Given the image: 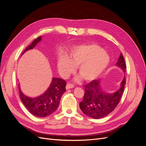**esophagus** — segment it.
I'll use <instances>...</instances> for the list:
<instances>
[{
    "label": "esophagus",
    "mask_w": 146,
    "mask_h": 146,
    "mask_svg": "<svg viewBox=\"0 0 146 146\" xmlns=\"http://www.w3.org/2000/svg\"><path fill=\"white\" fill-rule=\"evenodd\" d=\"M74 87V85H72V84H70V83H68L67 85L66 86V90H69L70 89V88H73Z\"/></svg>",
    "instance_id": "esophagus-1"
}]
</instances>
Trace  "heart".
<instances>
[{"label": "heart", "instance_id": "1", "mask_svg": "<svg viewBox=\"0 0 146 146\" xmlns=\"http://www.w3.org/2000/svg\"><path fill=\"white\" fill-rule=\"evenodd\" d=\"M110 56L103 48L94 43L75 47L69 57L60 55L58 60V69L61 76L67 78L74 71L78 65V72L86 81L98 78L107 68ZM81 77H77L79 80Z\"/></svg>", "mask_w": 146, "mask_h": 146}]
</instances>
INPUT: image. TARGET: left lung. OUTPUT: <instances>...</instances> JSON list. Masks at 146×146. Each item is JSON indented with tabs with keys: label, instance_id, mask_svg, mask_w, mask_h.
I'll return each mask as SVG.
<instances>
[{
	"label": "left lung",
	"instance_id": "obj_1",
	"mask_svg": "<svg viewBox=\"0 0 146 146\" xmlns=\"http://www.w3.org/2000/svg\"><path fill=\"white\" fill-rule=\"evenodd\" d=\"M116 66L125 73L126 64L122 53L119 56ZM100 83V80H94L86 85L83 99L80 103L82 112L93 119L104 117L115 109L124 90L125 77L124 76L121 82L120 88L113 93L104 91Z\"/></svg>",
	"mask_w": 146,
	"mask_h": 146
}]
</instances>
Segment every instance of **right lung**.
<instances>
[{"instance_id": "1", "label": "right lung", "mask_w": 146, "mask_h": 146, "mask_svg": "<svg viewBox=\"0 0 146 146\" xmlns=\"http://www.w3.org/2000/svg\"><path fill=\"white\" fill-rule=\"evenodd\" d=\"M41 40V36L35 39L25 48L22 55L26 51L33 49ZM66 82L63 79L53 77L49 87L45 92L34 98L24 94L19 86L20 99L28 111L33 115L39 117H46L50 115L58 108L61 96L66 91Z\"/></svg>"}]
</instances>
